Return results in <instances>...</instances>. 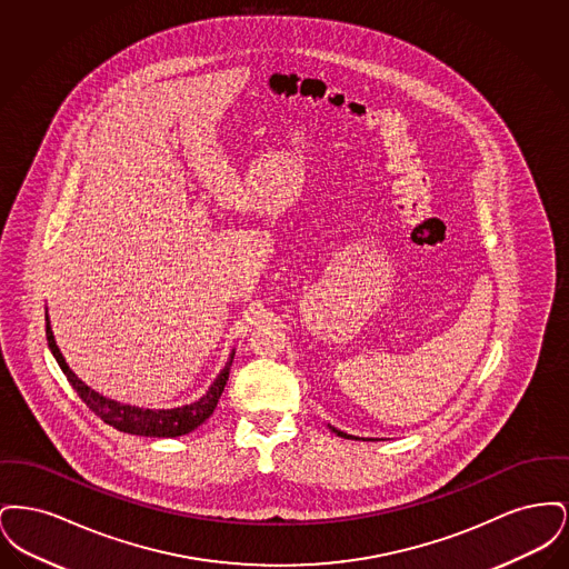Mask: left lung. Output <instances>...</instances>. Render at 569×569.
I'll return each instance as SVG.
<instances>
[{"label": "left lung", "mask_w": 569, "mask_h": 569, "mask_svg": "<svg viewBox=\"0 0 569 569\" xmlns=\"http://www.w3.org/2000/svg\"><path fill=\"white\" fill-rule=\"evenodd\" d=\"M335 433L339 435V437H346V439H360V437H353V435L343 433V431H339V429H335V427H330Z\"/></svg>", "instance_id": "1"}]
</instances>
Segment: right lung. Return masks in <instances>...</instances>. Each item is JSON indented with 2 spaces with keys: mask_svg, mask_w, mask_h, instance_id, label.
Wrapping results in <instances>:
<instances>
[{
  "mask_svg": "<svg viewBox=\"0 0 569 569\" xmlns=\"http://www.w3.org/2000/svg\"><path fill=\"white\" fill-rule=\"evenodd\" d=\"M47 341H49V348L53 352L57 365L61 367V371L66 373V378L79 392V397L87 403V407L96 416H100L107 425L114 427L117 431L142 435V437H179V435H188L193 429H198L213 413L217 401L223 392V386L230 376L232 360H234V350H232L226 367L219 371V376L211 383V388L207 390V395L190 406L172 407V409H144V407L128 406V403H119L114 399H107L104 395L91 390L82 379H79V376L68 367L66 358L61 356L57 343H54L49 311H47Z\"/></svg>",
  "mask_w": 569,
  "mask_h": 569,
  "instance_id": "1",
  "label": "right lung"
}]
</instances>
